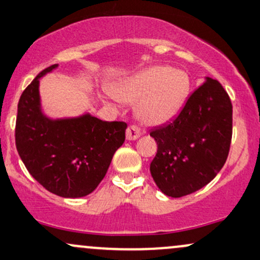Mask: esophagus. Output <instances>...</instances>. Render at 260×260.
<instances>
[{"label": "esophagus", "instance_id": "1", "mask_svg": "<svg viewBox=\"0 0 260 260\" xmlns=\"http://www.w3.org/2000/svg\"><path fill=\"white\" fill-rule=\"evenodd\" d=\"M140 128L138 126H136V124H132V126H129L127 128V132H126V137L128 140H136L138 139L140 137Z\"/></svg>", "mask_w": 260, "mask_h": 260}]
</instances>
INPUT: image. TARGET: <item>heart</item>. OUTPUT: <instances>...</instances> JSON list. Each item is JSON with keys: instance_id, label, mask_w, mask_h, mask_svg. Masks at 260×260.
Instances as JSON below:
<instances>
[{"instance_id": "b5f03b06", "label": "heart", "mask_w": 260, "mask_h": 260, "mask_svg": "<svg viewBox=\"0 0 260 260\" xmlns=\"http://www.w3.org/2000/svg\"><path fill=\"white\" fill-rule=\"evenodd\" d=\"M189 77L169 66H155L124 80L113 89L118 100L133 103L139 117L149 124L165 123L180 113L189 96Z\"/></svg>"}]
</instances>
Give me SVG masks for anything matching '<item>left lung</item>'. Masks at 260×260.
<instances>
[{"label":"left lung","mask_w":260,"mask_h":260,"mask_svg":"<svg viewBox=\"0 0 260 260\" xmlns=\"http://www.w3.org/2000/svg\"><path fill=\"white\" fill-rule=\"evenodd\" d=\"M157 153L150 164L155 183L172 198L190 194L213 180L229 156L232 104L216 79L190 92L182 110L151 128Z\"/></svg>","instance_id":"1"}]
</instances>
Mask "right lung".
<instances>
[{
    "label": "right lung",
    "instance_id": "obj_1",
    "mask_svg": "<svg viewBox=\"0 0 260 260\" xmlns=\"http://www.w3.org/2000/svg\"><path fill=\"white\" fill-rule=\"evenodd\" d=\"M24 89L18 103L16 147L26 170L45 189L63 198H79L95 189L123 144L127 123L101 121L90 115L52 121L40 111L39 78Z\"/></svg>",
    "mask_w": 260,
    "mask_h": 260
}]
</instances>
